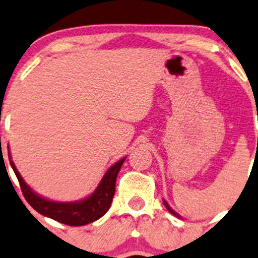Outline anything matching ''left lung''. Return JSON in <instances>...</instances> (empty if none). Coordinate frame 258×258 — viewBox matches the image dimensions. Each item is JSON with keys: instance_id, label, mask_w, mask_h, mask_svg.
Instances as JSON below:
<instances>
[{"instance_id": "1", "label": "left lung", "mask_w": 258, "mask_h": 258, "mask_svg": "<svg viewBox=\"0 0 258 258\" xmlns=\"http://www.w3.org/2000/svg\"><path fill=\"white\" fill-rule=\"evenodd\" d=\"M163 205H165V206H166V209L168 210V212H170V213H172V215H173V216H176V217H181V216H179L177 212H175V211H173L172 209H171V207H170V205L167 204V201H166V200H163Z\"/></svg>"}]
</instances>
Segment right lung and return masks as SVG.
Segmentation results:
<instances>
[{"instance_id": "right-lung-1", "label": "right lung", "mask_w": 258, "mask_h": 258, "mask_svg": "<svg viewBox=\"0 0 258 258\" xmlns=\"http://www.w3.org/2000/svg\"><path fill=\"white\" fill-rule=\"evenodd\" d=\"M9 158L12 170L15 171V175L20 182L23 196H25L26 201L31 205V207L46 217L69 226L88 225L93 221H97L98 218H101L107 212L111 204H112L114 191H116L114 187H116L117 175H118L122 163L126 160V157H123L118 162L111 166L101 179L97 188L85 200L74 202H56L45 199V197L40 196L35 191H32V188L23 181L14 161L11 160L10 153Z\"/></svg>"}]
</instances>
